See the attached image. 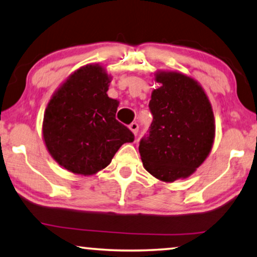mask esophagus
<instances>
[{
    "instance_id": "obj_1",
    "label": "esophagus",
    "mask_w": 257,
    "mask_h": 257,
    "mask_svg": "<svg viewBox=\"0 0 257 257\" xmlns=\"http://www.w3.org/2000/svg\"><path fill=\"white\" fill-rule=\"evenodd\" d=\"M129 129H130V130H132V132H133V134H134V135H135V136H137V133H139V124H137V123H136V122H133V123L129 125Z\"/></svg>"
}]
</instances>
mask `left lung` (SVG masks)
Listing matches in <instances>:
<instances>
[{
	"instance_id": "obj_1",
	"label": "left lung",
	"mask_w": 257,
	"mask_h": 257,
	"mask_svg": "<svg viewBox=\"0 0 257 257\" xmlns=\"http://www.w3.org/2000/svg\"><path fill=\"white\" fill-rule=\"evenodd\" d=\"M149 107L153 115L140 143L149 173L163 182L186 179L211 152L216 125L211 102L196 79L182 72L157 70Z\"/></svg>"
}]
</instances>
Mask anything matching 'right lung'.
<instances>
[{"label": "right lung", "mask_w": 257, "mask_h": 257, "mask_svg": "<svg viewBox=\"0 0 257 257\" xmlns=\"http://www.w3.org/2000/svg\"><path fill=\"white\" fill-rule=\"evenodd\" d=\"M112 76L100 64L72 72L45 109L43 139L53 159L67 171L92 175L104 170L134 134L115 118L118 100L108 97Z\"/></svg>", "instance_id": "add662e5"}]
</instances>
